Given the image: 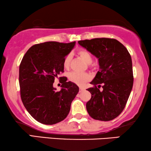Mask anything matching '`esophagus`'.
<instances>
[{
    "instance_id": "esophagus-1",
    "label": "esophagus",
    "mask_w": 151,
    "mask_h": 151,
    "mask_svg": "<svg viewBox=\"0 0 151 151\" xmlns=\"http://www.w3.org/2000/svg\"><path fill=\"white\" fill-rule=\"evenodd\" d=\"M85 90V88H82V87H80V93H82V91H84Z\"/></svg>"
}]
</instances>
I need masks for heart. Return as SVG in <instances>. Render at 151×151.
Returning a JSON list of instances; mask_svg holds the SVG:
<instances>
[{"instance_id":"heart-1","label":"heart","mask_w":151,"mask_h":151,"mask_svg":"<svg viewBox=\"0 0 151 151\" xmlns=\"http://www.w3.org/2000/svg\"><path fill=\"white\" fill-rule=\"evenodd\" d=\"M78 54L84 60V61L87 64L92 63L93 58L91 53L85 49H81L78 51ZM72 58V55L71 53H69L66 55L63 61V66L66 69L69 67L70 63ZM68 78L70 81L73 82L78 85L83 86L86 82L91 79V75L85 72H79V71H71L68 75Z\"/></svg>"}]
</instances>
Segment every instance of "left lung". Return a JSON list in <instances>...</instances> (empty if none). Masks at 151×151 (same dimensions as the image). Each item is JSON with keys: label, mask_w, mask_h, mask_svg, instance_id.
I'll return each mask as SVG.
<instances>
[{"label": "left lung", "mask_w": 151, "mask_h": 151, "mask_svg": "<svg viewBox=\"0 0 151 151\" xmlns=\"http://www.w3.org/2000/svg\"><path fill=\"white\" fill-rule=\"evenodd\" d=\"M78 43L98 58L100 66L91 82L93 87L87 89L91 98L86 103V110L97 120H112L125 108L133 88L131 55L121 42L113 38H93Z\"/></svg>", "instance_id": "obj_1"}]
</instances>
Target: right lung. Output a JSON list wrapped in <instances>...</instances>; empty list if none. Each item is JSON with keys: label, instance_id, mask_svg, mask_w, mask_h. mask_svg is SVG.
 <instances>
[{"label": "right lung", "instance_id": "1", "mask_svg": "<svg viewBox=\"0 0 151 151\" xmlns=\"http://www.w3.org/2000/svg\"><path fill=\"white\" fill-rule=\"evenodd\" d=\"M75 42H46L31 47L19 67L20 97L29 113L39 122L52 125L65 119L79 88L63 80L56 91L55 78L64 72L63 61L75 46Z\"/></svg>", "mask_w": 151, "mask_h": 151}]
</instances>
